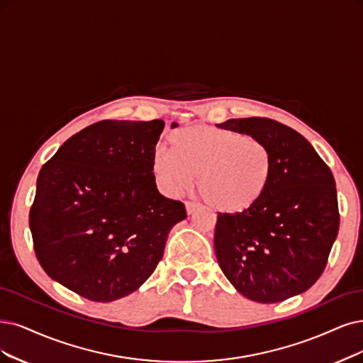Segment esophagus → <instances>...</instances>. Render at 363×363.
<instances>
[{"instance_id":"obj_1","label":"esophagus","mask_w":363,"mask_h":363,"mask_svg":"<svg viewBox=\"0 0 363 363\" xmlns=\"http://www.w3.org/2000/svg\"><path fill=\"white\" fill-rule=\"evenodd\" d=\"M199 208V205L197 203H194V202H185V209H186V213H193L196 209Z\"/></svg>"}]
</instances>
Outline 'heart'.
Returning a JSON list of instances; mask_svg holds the SVG:
<instances>
[{
    "instance_id": "1",
    "label": "heart",
    "mask_w": 363,
    "mask_h": 363,
    "mask_svg": "<svg viewBox=\"0 0 363 363\" xmlns=\"http://www.w3.org/2000/svg\"><path fill=\"white\" fill-rule=\"evenodd\" d=\"M172 150L158 145L152 172L169 196L189 186L194 174L197 191L220 213L236 216L257 206L272 182L274 157L262 139L208 124L172 131Z\"/></svg>"
}]
</instances>
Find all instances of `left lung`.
I'll list each match as a JSON object with an SVG mask.
<instances>
[{"label": "left lung", "mask_w": 363, "mask_h": 363, "mask_svg": "<svg viewBox=\"0 0 363 363\" xmlns=\"http://www.w3.org/2000/svg\"><path fill=\"white\" fill-rule=\"evenodd\" d=\"M218 127L262 139L274 157L262 202L236 216L218 213L213 247L221 271L254 302L296 296L323 274L338 235L333 174L302 134L274 119H227Z\"/></svg>", "instance_id": "left-lung-1"}]
</instances>
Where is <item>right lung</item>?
<instances>
[{
  "label": "right lung",
  "instance_id": "1",
  "mask_svg": "<svg viewBox=\"0 0 363 363\" xmlns=\"http://www.w3.org/2000/svg\"><path fill=\"white\" fill-rule=\"evenodd\" d=\"M178 124H172V128ZM164 121H100L42 167L30 211L45 272L94 302L138 290L163 257L184 203L160 194L152 152Z\"/></svg>",
  "mask_w": 363,
  "mask_h": 363
}]
</instances>
